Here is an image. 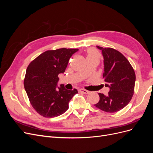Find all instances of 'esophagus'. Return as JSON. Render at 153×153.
Here are the masks:
<instances>
[{"label":"esophagus","instance_id":"obj_1","mask_svg":"<svg viewBox=\"0 0 153 153\" xmlns=\"http://www.w3.org/2000/svg\"><path fill=\"white\" fill-rule=\"evenodd\" d=\"M79 92H82V93L85 94L89 93V91H87V90L84 89H79Z\"/></svg>","mask_w":153,"mask_h":153}]
</instances>
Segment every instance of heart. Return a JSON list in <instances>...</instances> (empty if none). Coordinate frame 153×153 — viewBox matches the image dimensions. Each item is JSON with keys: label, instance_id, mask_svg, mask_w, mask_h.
<instances>
[{"label": "heart", "instance_id": "obj_1", "mask_svg": "<svg viewBox=\"0 0 153 153\" xmlns=\"http://www.w3.org/2000/svg\"><path fill=\"white\" fill-rule=\"evenodd\" d=\"M89 56H97V57H100L99 54L96 52H95V51L93 50H90L89 51V52H88V57Z\"/></svg>", "mask_w": 153, "mask_h": 153}]
</instances>
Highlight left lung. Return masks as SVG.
I'll list each match as a JSON object with an SVG mask.
<instances>
[{
  "mask_svg": "<svg viewBox=\"0 0 153 153\" xmlns=\"http://www.w3.org/2000/svg\"><path fill=\"white\" fill-rule=\"evenodd\" d=\"M103 57V77L105 87L110 89L108 94L99 93L100 101L94 105L104 112L114 113L124 108L134 93L135 73L128 59L119 51L112 48L96 46Z\"/></svg>",
  "mask_w": 153,
  "mask_h": 153,
  "instance_id": "1",
  "label": "left lung"
}]
</instances>
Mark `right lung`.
<instances>
[{
  "label": "right lung",
  "instance_id": "add662e5",
  "mask_svg": "<svg viewBox=\"0 0 153 153\" xmlns=\"http://www.w3.org/2000/svg\"><path fill=\"white\" fill-rule=\"evenodd\" d=\"M78 49L60 48L48 50L33 60L26 70L24 87L30 104L45 117H55L64 114L69 102L78 93L76 89L59 87V74L64 73L69 59Z\"/></svg>",
  "mask_w": 153,
  "mask_h": 153
}]
</instances>
